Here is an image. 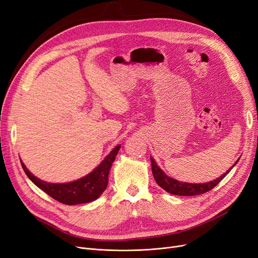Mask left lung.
Instances as JSON below:
<instances>
[{"mask_svg": "<svg viewBox=\"0 0 258 258\" xmlns=\"http://www.w3.org/2000/svg\"><path fill=\"white\" fill-rule=\"evenodd\" d=\"M238 160L239 159H237L234 165H236ZM151 163H152V171L154 174V178H155L157 184L161 188H163L165 191H167L171 195L187 196V197L198 196V195L205 194V192L211 190L212 188H214L226 177V175L230 172V170H231L232 167L234 166L233 165L230 167V169H228L224 174H222L221 177L216 180L210 181L208 183H203V184H192V183H186V182H179L172 178H169L168 175H166L164 173V171L157 165V163L153 158H151Z\"/></svg>", "mask_w": 258, "mask_h": 258, "instance_id": "obj_1", "label": "left lung"}]
</instances>
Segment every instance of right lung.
Here are the masks:
<instances>
[{"instance_id":"add662e5","label":"right lung","mask_w":258,"mask_h":258,"mask_svg":"<svg viewBox=\"0 0 258 258\" xmlns=\"http://www.w3.org/2000/svg\"><path fill=\"white\" fill-rule=\"evenodd\" d=\"M120 145L106 156L101 163L86 177L70 183L54 184L39 180L27 169L21 160L22 167L28 178L48 196L66 205H77L90 203L98 199L108 183V173L118 154Z\"/></svg>"}]
</instances>
